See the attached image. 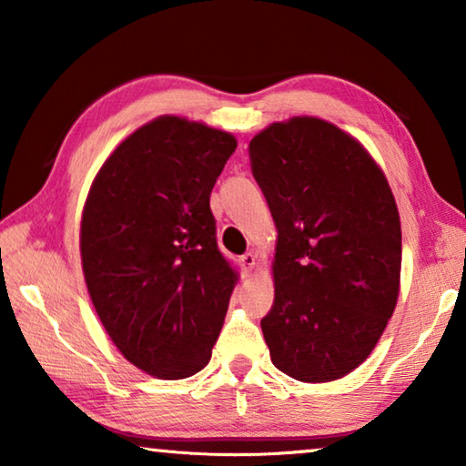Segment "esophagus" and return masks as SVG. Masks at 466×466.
<instances>
[{
    "mask_svg": "<svg viewBox=\"0 0 466 466\" xmlns=\"http://www.w3.org/2000/svg\"><path fill=\"white\" fill-rule=\"evenodd\" d=\"M255 265H257V255H255V252H244V255L240 257V267H242L244 275H250V271L255 269Z\"/></svg>",
    "mask_w": 466,
    "mask_h": 466,
    "instance_id": "obj_1",
    "label": "esophagus"
}]
</instances>
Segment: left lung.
Segmentation results:
<instances>
[{"label":"left lung","instance_id":"8db88e82","mask_svg":"<svg viewBox=\"0 0 466 466\" xmlns=\"http://www.w3.org/2000/svg\"><path fill=\"white\" fill-rule=\"evenodd\" d=\"M248 156L278 226L261 320L271 361L296 380H337L372 353L397 306L392 191L360 141L314 116L269 125Z\"/></svg>","mask_w":466,"mask_h":466}]
</instances>
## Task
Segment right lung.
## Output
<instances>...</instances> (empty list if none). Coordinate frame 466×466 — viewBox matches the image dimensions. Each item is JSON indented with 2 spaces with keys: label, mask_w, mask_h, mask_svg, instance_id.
<instances>
[{
  "label": "right lung",
  "mask_w": 466,
  "mask_h": 466,
  "mask_svg": "<svg viewBox=\"0 0 466 466\" xmlns=\"http://www.w3.org/2000/svg\"><path fill=\"white\" fill-rule=\"evenodd\" d=\"M236 139L160 116L110 154L82 216L94 309L133 366L164 380L211 360L238 271L219 252L209 195Z\"/></svg>",
  "instance_id": "obj_1"
}]
</instances>
